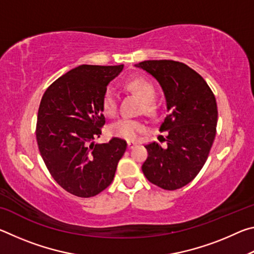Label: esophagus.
<instances>
[{"label": "esophagus", "instance_id": "34e87169", "mask_svg": "<svg viewBox=\"0 0 254 254\" xmlns=\"http://www.w3.org/2000/svg\"><path fill=\"white\" fill-rule=\"evenodd\" d=\"M136 144H137V142H135V141H127V148L128 149L134 148Z\"/></svg>", "mask_w": 254, "mask_h": 254}]
</instances>
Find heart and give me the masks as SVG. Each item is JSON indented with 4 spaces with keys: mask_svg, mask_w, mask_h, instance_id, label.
I'll return each instance as SVG.
<instances>
[{
    "mask_svg": "<svg viewBox=\"0 0 254 254\" xmlns=\"http://www.w3.org/2000/svg\"><path fill=\"white\" fill-rule=\"evenodd\" d=\"M127 88L135 93L141 100L144 102V109L147 112L154 111L153 101L156 98V87L149 79L144 77H136L127 83ZM103 112L109 117H114L118 111V95L112 87H109L104 92L102 98ZM145 130L143 122L136 119L122 118L113 122L110 126L112 135L121 137L127 141H134Z\"/></svg>",
    "mask_w": 254,
    "mask_h": 254,
    "instance_id": "b5f03b06",
    "label": "heart"
}]
</instances>
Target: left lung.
Returning <instances> with one entry per match:
<instances>
[{
    "label": "left lung",
    "instance_id": "8db88e82",
    "mask_svg": "<svg viewBox=\"0 0 254 254\" xmlns=\"http://www.w3.org/2000/svg\"><path fill=\"white\" fill-rule=\"evenodd\" d=\"M134 66L158 81L168 112L159 128L167 132V144L145 145L148 158L142 171L162 189H179L198 175L207 160L216 134V100L203 77L183 63L145 60Z\"/></svg>",
    "mask_w": 254,
    "mask_h": 254
}]
</instances>
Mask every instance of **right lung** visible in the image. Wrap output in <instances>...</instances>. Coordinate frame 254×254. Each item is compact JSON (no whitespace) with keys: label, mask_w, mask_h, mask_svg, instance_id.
Returning <instances> with one entry per match:
<instances>
[{"label":"right lung","mask_w":254,"mask_h":254,"mask_svg":"<svg viewBox=\"0 0 254 254\" xmlns=\"http://www.w3.org/2000/svg\"><path fill=\"white\" fill-rule=\"evenodd\" d=\"M123 65H80L51 84L41 98L37 142L50 175L65 190L93 197L110 186L127 142L94 143L105 124L102 98Z\"/></svg>","instance_id":"1"}]
</instances>
